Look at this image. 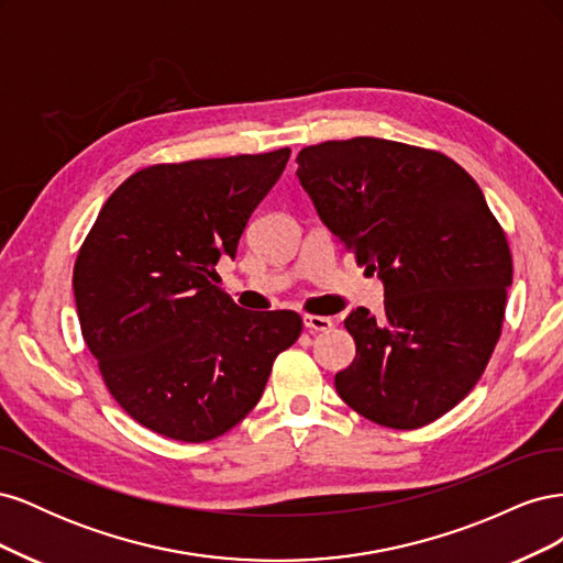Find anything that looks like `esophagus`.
I'll return each instance as SVG.
<instances>
[{"mask_svg":"<svg viewBox=\"0 0 563 563\" xmlns=\"http://www.w3.org/2000/svg\"><path fill=\"white\" fill-rule=\"evenodd\" d=\"M302 323H305V329H310V331H329L333 327V321L329 317H319V314H305Z\"/></svg>","mask_w":563,"mask_h":563,"instance_id":"obj_1","label":"esophagus"}]
</instances>
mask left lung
<instances>
[{
  "instance_id": "obj_1",
  "label": "left lung",
  "mask_w": 563,
  "mask_h": 563,
  "mask_svg": "<svg viewBox=\"0 0 563 563\" xmlns=\"http://www.w3.org/2000/svg\"><path fill=\"white\" fill-rule=\"evenodd\" d=\"M319 218L378 272L385 308L345 319L354 362L335 389L356 413L416 430L479 383L503 331L512 253L484 192L437 150L385 139L327 141L298 152Z\"/></svg>"
}]
</instances>
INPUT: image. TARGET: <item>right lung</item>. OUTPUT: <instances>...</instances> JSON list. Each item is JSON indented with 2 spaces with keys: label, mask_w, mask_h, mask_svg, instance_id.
Returning a JSON list of instances; mask_svg holds the SVG:
<instances>
[{
  "label": "right lung",
  "mask_w": 563,
  "mask_h": 563,
  "mask_svg": "<svg viewBox=\"0 0 563 563\" xmlns=\"http://www.w3.org/2000/svg\"><path fill=\"white\" fill-rule=\"evenodd\" d=\"M291 157L152 164L100 209L73 272L84 343L114 401L143 428L201 444L258 404L296 312H246L216 286L253 209Z\"/></svg>",
  "instance_id": "obj_1"
}]
</instances>
